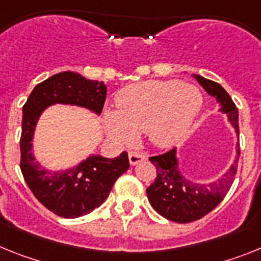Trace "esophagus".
I'll list each match as a JSON object with an SVG mask.
<instances>
[{"label": "esophagus", "instance_id": "esophagus-1", "mask_svg": "<svg viewBox=\"0 0 261 261\" xmlns=\"http://www.w3.org/2000/svg\"><path fill=\"white\" fill-rule=\"evenodd\" d=\"M146 159H147V156L142 152H135V151H131V152L128 153V160H130L131 165H137L138 163L143 162V160H146Z\"/></svg>", "mask_w": 261, "mask_h": 261}]
</instances>
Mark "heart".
Masks as SVG:
<instances>
[{
	"label": "heart",
	"mask_w": 261,
	"mask_h": 261,
	"mask_svg": "<svg viewBox=\"0 0 261 261\" xmlns=\"http://www.w3.org/2000/svg\"><path fill=\"white\" fill-rule=\"evenodd\" d=\"M117 112L105 114L109 134L131 143L146 133L158 147H171L184 137L202 109V94L177 80H151L124 88L115 97Z\"/></svg>",
	"instance_id": "heart-1"
}]
</instances>
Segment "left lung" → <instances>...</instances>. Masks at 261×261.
<instances>
[{"label":"left lung","instance_id":"obj_1","mask_svg":"<svg viewBox=\"0 0 261 261\" xmlns=\"http://www.w3.org/2000/svg\"><path fill=\"white\" fill-rule=\"evenodd\" d=\"M199 85L215 97L221 103V110L226 113L230 123L234 126L239 140V122L238 109L231 97L218 83L207 80L205 77L194 74ZM239 143L237 144V160L231 165L223 177L212 184H198L187 180L178 169L176 148H172L162 155L151 156L149 162L155 165L156 178L147 188V196L153 209L164 218L178 223H189L202 218L225 198L237 174V163L240 155Z\"/></svg>","mask_w":261,"mask_h":261}]
</instances>
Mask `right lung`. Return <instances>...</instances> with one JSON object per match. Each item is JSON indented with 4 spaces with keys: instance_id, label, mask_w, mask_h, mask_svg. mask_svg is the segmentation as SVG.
<instances>
[{
    "instance_id": "right-lung-1",
    "label": "right lung",
    "mask_w": 261,
    "mask_h": 261,
    "mask_svg": "<svg viewBox=\"0 0 261 261\" xmlns=\"http://www.w3.org/2000/svg\"><path fill=\"white\" fill-rule=\"evenodd\" d=\"M106 99L103 83L87 80L74 72H62L38 84L23 105L21 171L36 199L63 218L89 214L108 198L117 178L130 167L126 151L115 159L92 155L74 168L43 169L33 155V137L43 110L54 103L87 108L101 114Z\"/></svg>"
}]
</instances>
